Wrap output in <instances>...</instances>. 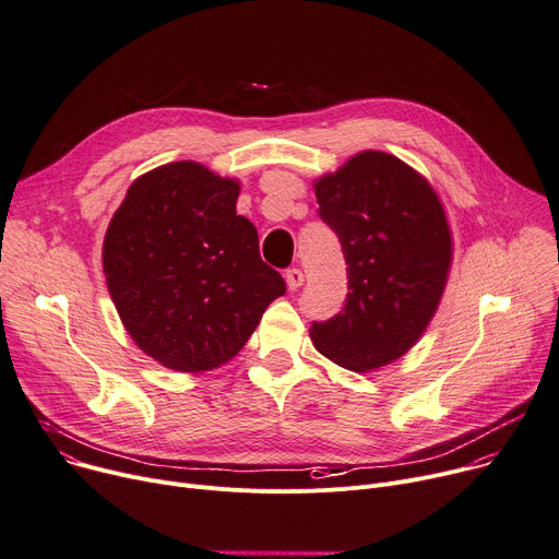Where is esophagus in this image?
<instances>
[{"instance_id":"1","label":"esophagus","mask_w":559,"mask_h":559,"mask_svg":"<svg viewBox=\"0 0 559 559\" xmlns=\"http://www.w3.org/2000/svg\"><path fill=\"white\" fill-rule=\"evenodd\" d=\"M284 277H286V286H288L290 290H297L299 286L305 284V273L299 271V269H288V271L284 273Z\"/></svg>"}]
</instances>
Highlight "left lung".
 Wrapping results in <instances>:
<instances>
[{"label":"left lung","instance_id":"1","mask_svg":"<svg viewBox=\"0 0 559 559\" xmlns=\"http://www.w3.org/2000/svg\"><path fill=\"white\" fill-rule=\"evenodd\" d=\"M320 219L337 235L349 293L313 322L320 354L352 371L401 358L432 320L445 288L452 239L439 197L384 152H362L316 183Z\"/></svg>","mask_w":559,"mask_h":559}]
</instances>
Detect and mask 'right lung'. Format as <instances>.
<instances>
[{"mask_svg": "<svg viewBox=\"0 0 559 559\" xmlns=\"http://www.w3.org/2000/svg\"><path fill=\"white\" fill-rule=\"evenodd\" d=\"M237 194V181L199 163H169L132 183L107 228L103 266L120 320L169 369L228 362L286 293Z\"/></svg>", "mask_w": 559, "mask_h": 559, "instance_id": "1", "label": "right lung"}]
</instances>
